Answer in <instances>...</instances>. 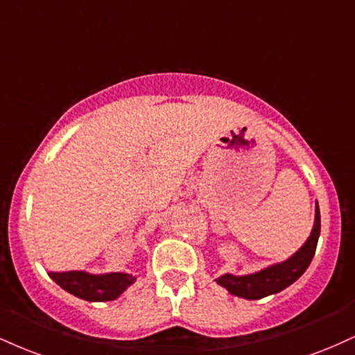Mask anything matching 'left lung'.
I'll return each mask as SVG.
<instances>
[{"mask_svg":"<svg viewBox=\"0 0 355 355\" xmlns=\"http://www.w3.org/2000/svg\"><path fill=\"white\" fill-rule=\"evenodd\" d=\"M319 233H321V213H319V207L315 203V220L311 236L291 258L283 263L264 268V270L253 272V275H223L216 279V283L228 289L230 294H233V296L245 297V300H261V297L270 296V294L283 291L294 281L300 279L302 272L313 261Z\"/></svg>","mask_w":355,"mask_h":355,"instance_id":"left-lung-1","label":"left lung"}]
</instances>
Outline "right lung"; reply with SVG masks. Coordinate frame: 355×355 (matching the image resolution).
Here are the masks:
<instances>
[{"label": "right lung", "instance_id": "1", "mask_svg": "<svg viewBox=\"0 0 355 355\" xmlns=\"http://www.w3.org/2000/svg\"><path fill=\"white\" fill-rule=\"evenodd\" d=\"M64 291L74 294L84 301H112L134 284L135 276L127 272H107V275H89L85 271L49 272Z\"/></svg>", "mask_w": 355, "mask_h": 355}]
</instances>
